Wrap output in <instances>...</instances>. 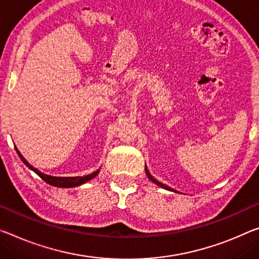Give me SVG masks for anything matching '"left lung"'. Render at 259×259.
Segmentation results:
<instances>
[{
	"mask_svg": "<svg viewBox=\"0 0 259 259\" xmlns=\"http://www.w3.org/2000/svg\"><path fill=\"white\" fill-rule=\"evenodd\" d=\"M145 171H146V175H147V178H149L152 182H154L155 184H158L159 187H161V188H163V189H167V190H170V191H174V192H178L176 190H174V189H171V188H169L168 186H166V184H163V183H161V182H159V181H157V180H155L153 176H152L151 174H150V171L147 170V167L145 166Z\"/></svg>",
	"mask_w": 259,
	"mask_h": 259,
	"instance_id": "obj_1",
	"label": "left lung"
}]
</instances>
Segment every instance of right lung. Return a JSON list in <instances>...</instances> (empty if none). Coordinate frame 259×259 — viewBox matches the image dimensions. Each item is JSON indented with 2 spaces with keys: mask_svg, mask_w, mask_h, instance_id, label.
<instances>
[{
  "mask_svg": "<svg viewBox=\"0 0 259 259\" xmlns=\"http://www.w3.org/2000/svg\"><path fill=\"white\" fill-rule=\"evenodd\" d=\"M16 151H17V153L19 155V158L22 159V161L25 163V165L34 171L35 174H38L41 179L44 180L45 182L51 184V186H54V187H59V188H72V187H77V186H80V184L86 183L90 180H92L93 178H96V176L99 174V170H96L93 171L92 174L90 175H85V176H75V178H56V176H51V175H47V174H44L41 173L40 170L36 169L32 165H30L26 161V159L23 157L22 154H20V152L17 150V147H16Z\"/></svg>",
  "mask_w": 259,
  "mask_h": 259,
  "instance_id": "right-lung-1",
  "label": "right lung"
}]
</instances>
